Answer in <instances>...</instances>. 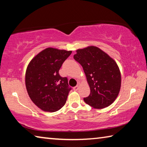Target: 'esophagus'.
<instances>
[{
    "label": "esophagus",
    "instance_id": "34e87169",
    "mask_svg": "<svg viewBox=\"0 0 147 147\" xmlns=\"http://www.w3.org/2000/svg\"><path fill=\"white\" fill-rule=\"evenodd\" d=\"M78 88H79V86L77 85V86H76L75 87H74L73 89H74V91H77V90H78Z\"/></svg>",
    "mask_w": 147,
    "mask_h": 147
}]
</instances>
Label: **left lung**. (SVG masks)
<instances>
[{"instance_id": "1", "label": "left lung", "mask_w": 147, "mask_h": 147, "mask_svg": "<svg viewBox=\"0 0 147 147\" xmlns=\"http://www.w3.org/2000/svg\"><path fill=\"white\" fill-rule=\"evenodd\" d=\"M76 61L82 66L90 94L85 102L95 109L110 106L118 96L121 86V75L116 61L95 46L76 50Z\"/></svg>"}]
</instances>
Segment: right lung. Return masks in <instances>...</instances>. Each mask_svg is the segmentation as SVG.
Returning <instances> with one entry per match:
<instances>
[{"label": "right lung", "instance_id": "add662e5", "mask_svg": "<svg viewBox=\"0 0 147 147\" xmlns=\"http://www.w3.org/2000/svg\"><path fill=\"white\" fill-rule=\"evenodd\" d=\"M71 51L49 47L35 56L27 66L25 84L32 101L44 111L55 112L65 104L71 88L59 74Z\"/></svg>", "mask_w": 147, "mask_h": 147}]
</instances>
